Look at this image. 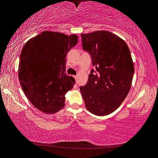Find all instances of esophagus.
I'll return each mask as SVG.
<instances>
[{
	"mask_svg": "<svg viewBox=\"0 0 158 158\" xmlns=\"http://www.w3.org/2000/svg\"><path fill=\"white\" fill-rule=\"evenodd\" d=\"M74 78L76 79V81H77V76H74Z\"/></svg>",
	"mask_w": 158,
	"mask_h": 158,
	"instance_id": "1",
	"label": "esophagus"
}]
</instances>
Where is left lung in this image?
Returning a JSON list of instances; mask_svg holds the SVG:
<instances>
[{"label":"left lung","instance_id":"8db88e82","mask_svg":"<svg viewBox=\"0 0 158 158\" xmlns=\"http://www.w3.org/2000/svg\"><path fill=\"white\" fill-rule=\"evenodd\" d=\"M82 46L89 52L92 69L87 84L80 87L89 112L106 116L115 111L131 87L134 65L131 52L122 39L109 31L81 34Z\"/></svg>","mask_w":158,"mask_h":158}]
</instances>
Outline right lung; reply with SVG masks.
I'll return each instance as SVG.
<instances>
[{
	"mask_svg": "<svg viewBox=\"0 0 158 158\" xmlns=\"http://www.w3.org/2000/svg\"><path fill=\"white\" fill-rule=\"evenodd\" d=\"M77 39L76 35L44 31L22 48L19 81L25 95L40 111L52 114L64 107L66 93L76 81L66 73V57Z\"/></svg>",
	"mask_w": 158,
	"mask_h": 158,
	"instance_id": "1",
	"label": "right lung"
}]
</instances>
